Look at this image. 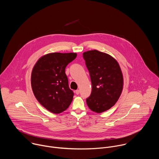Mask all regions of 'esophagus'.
<instances>
[{
  "label": "esophagus",
  "instance_id": "1",
  "mask_svg": "<svg viewBox=\"0 0 159 159\" xmlns=\"http://www.w3.org/2000/svg\"><path fill=\"white\" fill-rule=\"evenodd\" d=\"M79 93H80V90H75V94H76L78 95V94H79Z\"/></svg>",
  "mask_w": 159,
  "mask_h": 159
}]
</instances>
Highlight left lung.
<instances>
[{
  "mask_svg": "<svg viewBox=\"0 0 159 159\" xmlns=\"http://www.w3.org/2000/svg\"><path fill=\"white\" fill-rule=\"evenodd\" d=\"M89 72L92 92L86 99L90 110L101 113L109 109L120 98L123 77L118 61L111 55L96 50L83 53Z\"/></svg>",
  "mask_w": 159,
  "mask_h": 159,
  "instance_id": "1",
  "label": "left lung"
}]
</instances>
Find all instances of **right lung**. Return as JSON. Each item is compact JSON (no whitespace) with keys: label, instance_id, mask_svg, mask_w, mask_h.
I'll list each match as a JSON object with an SVG mask.
<instances>
[{"label":"right lung","instance_id":"1","mask_svg":"<svg viewBox=\"0 0 159 159\" xmlns=\"http://www.w3.org/2000/svg\"><path fill=\"white\" fill-rule=\"evenodd\" d=\"M77 57L75 53H52L41 57L31 73V87L38 102L49 111L58 114L71 104L74 92L70 89L65 68Z\"/></svg>","mask_w":159,"mask_h":159}]
</instances>
